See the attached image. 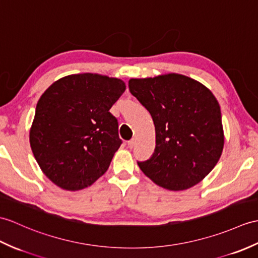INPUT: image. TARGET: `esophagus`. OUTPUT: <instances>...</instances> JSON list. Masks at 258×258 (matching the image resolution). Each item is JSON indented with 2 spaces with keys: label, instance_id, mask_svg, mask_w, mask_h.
<instances>
[{
  "label": "esophagus",
  "instance_id": "obj_1",
  "mask_svg": "<svg viewBox=\"0 0 258 258\" xmlns=\"http://www.w3.org/2000/svg\"><path fill=\"white\" fill-rule=\"evenodd\" d=\"M134 146H135V140H131V141L127 142V147H128V148L132 149Z\"/></svg>",
  "mask_w": 258,
  "mask_h": 258
}]
</instances>
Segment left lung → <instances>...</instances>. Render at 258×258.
<instances>
[{"mask_svg": "<svg viewBox=\"0 0 258 258\" xmlns=\"http://www.w3.org/2000/svg\"><path fill=\"white\" fill-rule=\"evenodd\" d=\"M128 88L151 113L156 132L151 158L137 161L141 170L168 190L200 182L217 165L224 145L220 105L212 92L177 74L131 79Z\"/></svg>", "mask_w": 258, "mask_h": 258, "instance_id": "8db88e82", "label": "left lung"}]
</instances>
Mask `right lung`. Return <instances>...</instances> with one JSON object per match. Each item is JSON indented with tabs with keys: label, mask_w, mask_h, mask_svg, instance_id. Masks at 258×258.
I'll return each mask as SVG.
<instances>
[{
	"label": "right lung",
	"mask_w": 258,
	"mask_h": 258,
	"mask_svg": "<svg viewBox=\"0 0 258 258\" xmlns=\"http://www.w3.org/2000/svg\"><path fill=\"white\" fill-rule=\"evenodd\" d=\"M125 83L106 76L71 75L53 82L36 105L29 142L40 169L64 190L91 185L121 146L110 112Z\"/></svg>",
	"instance_id": "right-lung-1"
}]
</instances>
